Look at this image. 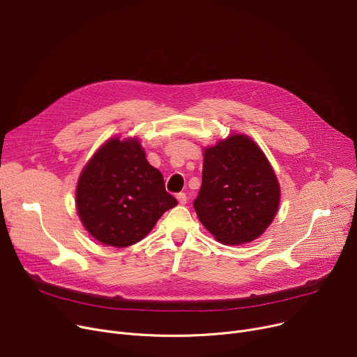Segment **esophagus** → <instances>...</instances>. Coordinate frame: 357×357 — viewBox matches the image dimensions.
<instances>
[{"label":"esophagus","mask_w":357,"mask_h":357,"mask_svg":"<svg viewBox=\"0 0 357 357\" xmlns=\"http://www.w3.org/2000/svg\"><path fill=\"white\" fill-rule=\"evenodd\" d=\"M176 199H178V202H179L181 205H185V204H186V201H188V198H186V194H183V192L178 194V195H176Z\"/></svg>","instance_id":"obj_1"}]
</instances>
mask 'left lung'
I'll list each match as a JSON object with an SVG mask.
<instances>
[{
  "label": "left lung",
  "mask_w": 357,
  "mask_h": 357,
  "mask_svg": "<svg viewBox=\"0 0 357 357\" xmlns=\"http://www.w3.org/2000/svg\"><path fill=\"white\" fill-rule=\"evenodd\" d=\"M278 204L275 174L250 137L232 135L205 149L202 185L194 208L217 241L251 243L271 224Z\"/></svg>",
  "instance_id": "1"
}]
</instances>
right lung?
I'll return each mask as SVG.
<instances>
[{
    "label": "right lung",
    "mask_w": 357,
    "mask_h": 357,
    "mask_svg": "<svg viewBox=\"0 0 357 357\" xmlns=\"http://www.w3.org/2000/svg\"><path fill=\"white\" fill-rule=\"evenodd\" d=\"M76 205L84 228L102 244L123 248L151 232L178 205L162 174L136 139L109 142L93 155L77 182Z\"/></svg>",
    "instance_id": "1"
}]
</instances>
